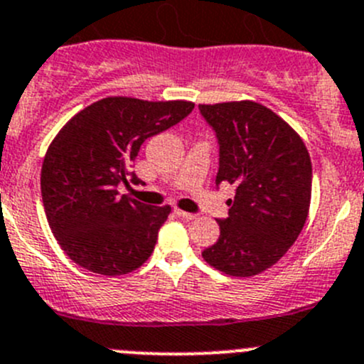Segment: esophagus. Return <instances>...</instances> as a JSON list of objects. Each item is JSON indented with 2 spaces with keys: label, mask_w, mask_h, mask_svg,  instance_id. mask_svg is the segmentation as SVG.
Here are the masks:
<instances>
[{
  "label": "esophagus",
  "mask_w": 364,
  "mask_h": 364,
  "mask_svg": "<svg viewBox=\"0 0 364 364\" xmlns=\"http://www.w3.org/2000/svg\"><path fill=\"white\" fill-rule=\"evenodd\" d=\"M176 213H178L179 217H183V219H186V220H193V219H198V215H196V213L185 212V210H179V208H176Z\"/></svg>",
  "instance_id": "obj_1"
}]
</instances>
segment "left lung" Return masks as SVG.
Instances as JSON below:
<instances>
[{"label":"left lung","mask_w":364,"mask_h":364,"mask_svg":"<svg viewBox=\"0 0 364 364\" xmlns=\"http://www.w3.org/2000/svg\"><path fill=\"white\" fill-rule=\"evenodd\" d=\"M219 141L215 185L235 186L220 235L203 259L230 277H253L287 253L309 215L312 165L298 132L251 100L199 105Z\"/></svg>","instance_id":"8db88e82"}]
</instances>
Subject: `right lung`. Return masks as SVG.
<instances>
[{
    "mask_svg": "<svg viewBox=\"0 0 364 364\" xmlns=\"http://www.w3.org/2000/svg\"><path fill=\"white\" fill-rule=\"evenodd\" d=\"M192 102L107 97L75 114L50 144L41 193L50 228L66 255L91 273L118 277L154 251L171 206L120 196L136 183L131 165L141 144L188 117Z\"/></svg>",
    "mask_w": 364,
    "mask_h": 364,
    "instance_id": "obj_1",
    "label": "right lung"
}]
</instances>
